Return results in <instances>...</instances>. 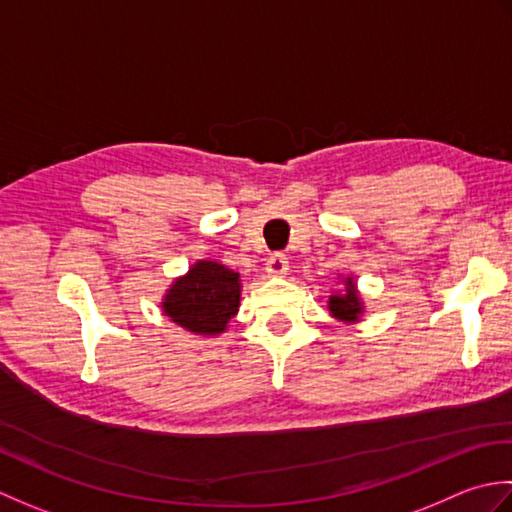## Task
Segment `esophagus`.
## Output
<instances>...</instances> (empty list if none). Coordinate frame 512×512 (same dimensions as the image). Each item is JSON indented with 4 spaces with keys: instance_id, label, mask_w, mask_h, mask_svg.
<instances>
[{
    "instance_id": "1",
    "label": "esophagus",
    "mask_w": 512,
    "mask_h": 512,
    "mask_svg": "<svg viewBox=\"0 0 512 512\" xmlns=\"http://www.w3.org/2000/svg\"><path fill=\"white\" fill-rule=\"evenodd\" d=\"M265 269H267L269 276H283V274H287V269H289V260H287L285 254H271L267 258Z\"/></svg>"
}]
</instances>
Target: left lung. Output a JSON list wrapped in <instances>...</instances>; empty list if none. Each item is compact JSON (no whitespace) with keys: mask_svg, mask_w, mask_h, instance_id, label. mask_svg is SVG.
<instances>
[{"mask_svg":"<svg viewBox=\"0 0 512 512\" xmlns=\"http://www.w3.org/2000/svg\"><path fill=\"white\" fill-rule=\"evenodd\" d=\"M329 311L342 322L358 320V316L362 314V302L358 298L356 285H353L351 278L344 280L342 294H336V296L329 298Z\"/></svg>","mask_w":512,"mask_h":512,"instance_id":"left-lung-1","label":"left lung"}]
</instances>
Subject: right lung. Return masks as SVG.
<instances>
[{
	"label": "right lung",
	"mask_w": 512,
	"mask_h": 512,
	"mask_svg": "<svg viewBox=\"0 0 512 512\" xmlns=\"http://www.w3.org/2000/svg\"><path fill=\"white\" fill-rule=\"evenodd\" d=\"M238 300L241 283L236 271L214 260H201L172 285L163 311L187 331L216 336L225 331L229 318L236 316Z\"/></svg>",
	"instance_id": "obj_1"
}]
</instances>
